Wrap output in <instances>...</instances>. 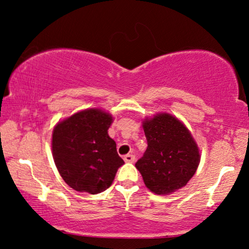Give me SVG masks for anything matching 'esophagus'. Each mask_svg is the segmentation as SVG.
I'll list each match as a JSON object with an SVG mask.
<instances>
[{
	"instance_id": "esophagus-1",
	"label": "esophagus",
	"mask_w": 249,
	"mask_h": 249,
	"mask_svg": "<svg viewBox=\"0 0 249 249\" xmlns=\"http://www.w3.org/2000/svg\"><path fill=\"white\" fill-rule=\"evenodd\" d=\"M124 162H127V163H134L136 161V158H135V155L128 154V155L124 156Z\"/></svg>"
}]
</instances>
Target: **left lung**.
<instances>
[{
    "label": "left lung",
    "instance_id": "8db88e82",
    "mask_svg": "<svg viewBox=\"0 0 249 249\" xmlns=\"http://www.w3.org/2000/svg\"><path fill=\"white\" fill-rule=\"evenodd\" d=\"M147 148L136 163L145 186L156 195H169L187 185L200 161L199 148L188 128L170 113L146 118Z\"/></svg>",
    "mask_w": 249,
    "mask_h": 249
}]
</instances>
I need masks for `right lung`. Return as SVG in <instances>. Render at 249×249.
<instances>
[{"label": "right lung", "mask_w": 249, "mask_h": 249, "mask_svg": "<svg viewBox=\"0 0 249 249\" xmlns=\"http://www.w3.org/2000/svg\"><path fill=\"white\" fill-rule=\"evenodd\" d=\"M113 117L101 108H87L59 121L53 129L52 154L68 186L91 195L107 189L124 160L107 134Z\"/></svg>", "instance_id": "right-lung-1"}]
</instances>
